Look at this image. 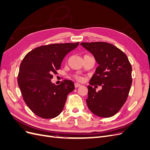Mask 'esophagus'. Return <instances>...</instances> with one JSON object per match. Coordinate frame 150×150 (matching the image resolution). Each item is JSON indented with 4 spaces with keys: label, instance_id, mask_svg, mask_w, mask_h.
I'll return each instance as SVG.
<instances>
[{
    "label": "esophagus",
    "instance_id": "obj_1",
    "mask_svg": "<svg viewBox=\"0 0 150 150\" xmlns=\"http://www.w3.org/2000/svg\"><path fill=\"white\" fill-rule=\"evenodd\" d=\"M75 88H79V87H80V86H81L80 84H78V83H75Z\"/></svg>",
    "mask_w": 150,
    "mask_h": 150
}]
</instances>
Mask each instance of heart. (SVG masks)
<instances>
[{
    "instance_id": "obj_1",
    "label": "heart",
    "mask_w": 150,
    "mask_h": 150,
    "mask_svg": "<svg viewBox=\"0 0 150 150\" xmlns=\"http://www.w3.org/2000/svg\"><path fill=\"white\" fill-rule=\"evenodd\" d=\"M75 78H76V79H77V80H78V81H82L83 80V78L82 76H79V75H76V76H75Z\"/></svg>"
}]
</instances>
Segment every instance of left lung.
<instances>
[{"label":"left lung","instance_id":"1","mask_svg":"<svg viewBox=\"0 0 150 150\" xmlns=\"http://www.w3.org/2000/svg\"><path fill=\"white\" fill-rule=\"evenodd\" d=\"M93 54L99 66L89 81L87 105L93 114L109 117L116 115L128 98L132 84V67L126 54L111 44L81 42ZM101 85L98 92L92 85Z\"/></svg>","mask_w":150,"mask_h":150}]
</instances>
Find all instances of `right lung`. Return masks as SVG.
I'll use <instances>...</instances> for the list:
<instances>
[{"label": "right lung", "mask_w": 150, "mask_h": 150, "mask_svg": "<svg viewBox=\"0 0 150 150\" xmlns=\"http://www.w3.org/2000/svg\"><path fill=\"white\" fill-rule=\"evenodd\" d=\"M79 42L51 44L39 46L26 54L18 74V85L28 106L34 114L51 119L62 112L67 95L74 89L71 80L52 84L54 74L61 68L66 54Z\"/></svg>", "instance_id": "obj_1"}]
</instances>
